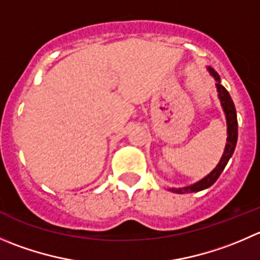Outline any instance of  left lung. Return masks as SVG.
Listing matches in <instances>:
<instances>
[{"label":"left lung","instance_id":"left-lung-1","mask_svg":"<svg viewBox=\"0 0 260 260\" xmlns=\"http://www.w3.org/2000/svg\"><path fill=\"white\" fill-rule=\"evenodd\" d=\"M207 70L208 72H210L211 76L215 79L216 87H217L218 92V99H220L221 107H222L223 113H225L226 124H228V138H226L225 150H223L222 156H221L220 162L217 164V166H216L208 175H206L205 178L198 180L197 183L190 184V185L188 186H183V188H168V190L173 191V193H193V191H201L203 190V189L210 188L212 184H215V181L217 180L218 176L221 175V173L223 171L225 166L228 165L229 160H230L234 151H235L236 142H238V118H236V109L235 105H234L233 99H231L228 90L221 85L220 75H218L212 67H207Z\"/></svg>","mask_w":260,"mask_h":260}]
</instances>
